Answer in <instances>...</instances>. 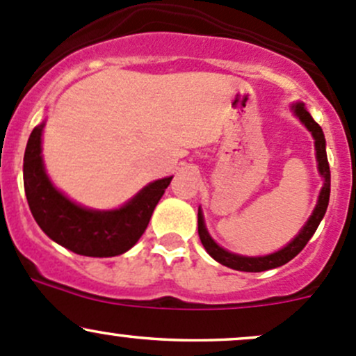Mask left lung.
<instances>
[{"instance_id": "8db88e82", "label": "left lung", "mask_w": 356, "mask_h": 356, "mask_svg": "<svg viewBox=\"0 0 356 356\" xmlns=\"http://www.w3.org/2000/svg\"><path fill=\"white\" fill-rule=\"evenodd\" d=\"M292 110L293 113L299 117L302 124L307 127V131L312 134V137H314L317 168H319L321 177L324 178V185L323 188H321L319 200H317L314 212H312V216L309 217V220L305 222L304 227L300 229L299 234L290 241L285 248H282L280 251H277V253H271L266 256H241L224 250V248H220L216 241L210 238L207 227H205L202 210L198 209V236H200V241L202 244H204L205 250H207V253L212 256L216 261H219L220 265L229 266V268L239 270V271H265L271 268H278V266L285 265V263H289L290 259L296 258V256L304 250V246L309 243V239L314 236L317 225L321 224L324 213H326L327 204H330V193H331V171H330V163H327V156H326V139H324L323 129L319 127L317 122H314V118L311 117V113L305 110L304 103H293Z\"/></svg>"}]
</instances>
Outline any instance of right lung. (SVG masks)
<instances>
[{"label":"right lung","mask_w":356,"mask_h":356,"mask_svg":"<svg viewBox=\"0 0 356 356\" xmlns=\"http://www.w3.org/2000/svg\"><path fill=\"white\" fill-rule=\"evenodd\" d=\"M44 122L29 137L24 158V185L30 212L52 241L76 254L108 258L129 251L146 231L171 178L144 186L124 207L91 210L74 204L52 185L42 163Z\"/></svg>","instance_id":"right-lung-1"}]
</instances>
